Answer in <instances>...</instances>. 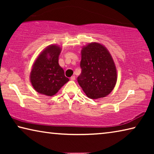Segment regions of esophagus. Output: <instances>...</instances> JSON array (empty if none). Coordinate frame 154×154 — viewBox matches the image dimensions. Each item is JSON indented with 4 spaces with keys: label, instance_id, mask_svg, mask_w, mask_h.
I'll return each mask as SVG.
<instances>
[{
    "label": "esophagus",
    "instance_id": "34e87169",
    "mask_svg": "<svg viewBox=\"0 0 154 154\" xmlns=\"http://www.w3.org/2000/svg\"><path fill=\"white\" fill-rule=\"evenodd\" d=\"M70 79L71 81H75V76H72L71 78H70Z\"/></svg>",
    "mask_w": 154,
    "mask_h": 154
}]
</instances>
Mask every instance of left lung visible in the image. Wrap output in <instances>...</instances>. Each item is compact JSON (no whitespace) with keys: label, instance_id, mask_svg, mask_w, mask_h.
Returning <instances> with one entry per match:
<instances>
[{"label":"left lung","instance_id":"obj_1","mask_svg":"<svg viewBox=\"0 0 154 154\" xmlns=\"http://www.w3.org/2000/svg\"><path fill=\"white\" fill-rule=\"evenodd\" d=\"M82 73L77 82L88 98L97 99L109 94L116 85V65L105 47L92 43L82 50Z\"/></svg>","mask_w":154,"mask_h":154}]
</instances>
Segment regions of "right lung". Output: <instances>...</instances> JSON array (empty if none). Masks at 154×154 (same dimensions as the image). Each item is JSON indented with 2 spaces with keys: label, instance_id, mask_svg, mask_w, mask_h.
I'll return each instance as SVG.
<instances>
[{
  "label": "right lung",
  "instance_id": "right-lung-1",
  "mask_svg": "<svg viewBox=\"0 0 154 154\" xmlns=\"http://www.w3.org/2000/svg\"><path fill=\"white\" fill-rule=\"evenodd\" d=\"M61 49L50 45L41 52L34 63L30 72V82L36 92L51 96L69 81L58 64Z\"/></svg>",
  "mask_w": 154,
  "mask_h": 154
}]
</instances>
